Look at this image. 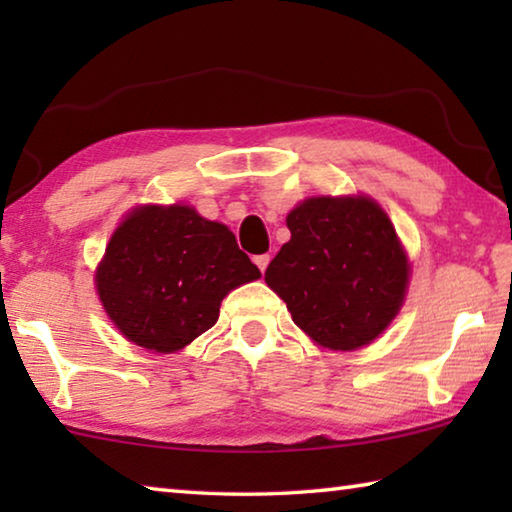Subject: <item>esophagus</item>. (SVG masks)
<instances>
[{
	"label": "esophagus",
	"instance_id": "1",
	"mask_svg": "<svg viewBox=\"0 0 512 512\" xmlns=\"http://www.w3.org/2000/svg\"><path fill=\"white\" fill-rule=\"evenodd\" d=\"M255 259V264H257V268L259 271H266V266H268V262H271V255H257V257H253Z\"/></svg>",
	"mask_w": 512,
	"mask_h": 512
}]
</instances>
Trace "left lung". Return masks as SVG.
<instances>
[{
	"mask_svg": "<svg viewBox=\"0 0 512 512\" xmlns=\"http://www.w3.org/2000/svg\"><path fill=\"white\" fill-rule=\"evenodd\" d=\"M291 239L264 280L311 341L350 352L377 339L402 309L409 257L368 196H314L287 216Z\"/></svg>",
	"mask_w": 512,
	"mask_h": 512,
	"instance_id": "8db88e82",
	"label": "left lung"
}]
</instances>
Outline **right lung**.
<instances>
[{
  "instance_id": "obj_1",
  "label": "right lung",
  "mask_w": 512,
  "mask_h": 512,
  "mask_svg": "<svg viewBox=\"0 0 512 512\" xmlns=\"http://www.w3.org/2000/svg\"><path fill=\"white\" fill-rule=\"evenodd\" d=\"M257 277L228 225L176 203L135 207L112 232L94 282L128 341L171 354L216 323L232 289Z\"/></svg>"
}]
</instances>
